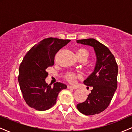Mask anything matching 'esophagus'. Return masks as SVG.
<instances>
[{
	"mask_svg": "<svg viewBox=\"0 0 132 132\" xmlns=\"http://www.w3.org/2000/svg\"><path fill=\"white\" fill-rule=\"evenodd\" d=\"M68 89H77L76 87H74V86H69V85L68 86Z\"/></svg>",
	"mask_w": 132,
	"mask_h": 132,
	"instance_id": "esophagus-1",
	"label": "esophagus"
}]
</instances>
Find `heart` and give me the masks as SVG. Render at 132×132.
<instances>
[{
	"label": "heart",
	"mask_w": 132,
	"mask_h": 132,
	"mask_svg": "<svg viewBox=\"0 0 132 132\" xmlns=\"http://www.w3.org/2000/svg\"><path fill=\"white\" fill-rule=\"evenodd\" d=\"M76 57H78V60L82 57L87 59L89 55V53L86 50L81 48V49H78V50L76 51ZM66 78H67L68 81L70 82L74 83L76 81V75L75 73H73V72H69L66 75Z\"/></svg>",
	"instance_id": "heart-1"
}]
</instances>
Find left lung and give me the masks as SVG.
Instances as JSON below:
<instances>
[{"label": "left lung", "mask_w": 132, "mask_h": 132, "mask_svg": "<svg viewBox=\"0 0 132 132\" xmlns=\"http://www.w3.org/2000/svg\"><path fill=\"white\" fill-rule=\"evenodd\" d=\"M76 42L92 47L96 56L94 71L84 81L86 86L93 89L85 102L78 104L77 108L86 116L97 114L107 108L117 87V64L109 49L97 40L88 38Z\"/></svg>", "instance_id": "8db88e82"}]
</instances>
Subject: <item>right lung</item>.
<instances>
[{
  "label": "right lung",
  "instance_id": "obj_1",
  "mask_svg": "<svg viewBox=\"0 0 132 132\" xmlns=\"http://www.w3.org/2000/svg\"><path fill=\"white\" fill-rule=\"evenodd\" d=\"M70 41L46 38L33 46L23 59L18 80L24 100L31 108L40 111L49 109L56 102L59 92L67 88L61 82L51 87L45 79L48 75L46 69L54 64L55 54Z\"/></svg>",
  "mask_w": 132,
  "mask_h": 132
}]
</instances>
